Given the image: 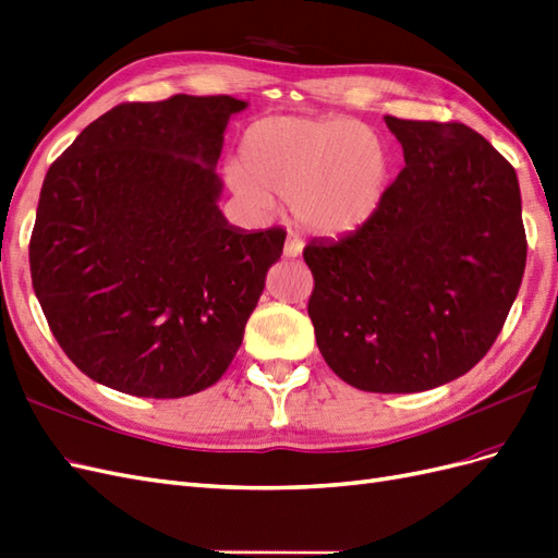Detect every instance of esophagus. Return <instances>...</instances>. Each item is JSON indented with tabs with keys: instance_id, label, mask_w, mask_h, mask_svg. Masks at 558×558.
<instances>
[{
	"instance_id": "esophagus-1",
	"label": "esophagus",
	"mask_w": 558,
	"mask_h": 558,
	"mask_svg": "<svg viewBox=\"0 0 558 558\" xmlns=\"http://www.w3.org/2000/svg\"><path fill=\"white\" fill-rule=\"evenodd\" d=\"M302 240L298 238V234H289V240H286V244H283V256L286 258H298L300 253H302Z\"/></svg>"
}]
</instances>
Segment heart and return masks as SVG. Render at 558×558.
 Wrapping results in <instances>:
<instances>
[{
	"label": "heart",
	"instance_id": "1",
	"mask_svg": "<svg viewBox=\"0 0 558 558\" xmlns=\"http://www.w3.org/2000/svg\"><path fill=\"white\" fill-rule=\"evenodd\" d=\"M388 179L386 148L361 121L342 116H267L251 123L240 162L226 181L248 211L269 214L277 195L316 234L363 226L379 207Z\"/></svg>",
	"mask_w": 558,
	"mask_h": 558
}]
</instances>
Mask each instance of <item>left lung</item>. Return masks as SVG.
<instances>
[{
    "instance_id": "left-lung-1",
    "label": "left lung",
    "mask_w": 558,
    "mask_h": 558,
    "mask_svg": "<svg viewBox=\"0 0 558 558\" xmlns=\"http://www.w3.org/2000/svg\"><path fill=\"white\" fill-rule=\"evenodd\" d=\"M404 154L367 221L312 240L310 318L347 384L416 393L475 367L519 293L526 232L514 167L463 123L386 116Z\"/></svg>"
}]
</instances>
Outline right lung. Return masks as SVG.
Segmentation results:
<instances>
[{
	"label": "right lung",
	"instance_id": "add662e5",
	"mask_svg": "<svg viewBox=\"0 0 558 558\" xmlns=\"http://www.w3.org/2000/svg\"><path fill=\"white\" fill-rule=\"evenodd\" d=\"M230 95L118 105L46 172L29 272L50 330L97 384L183 398L223 377L283 228L228 223L216 174Z\"/></svg>",
	"mask_w": 558,
	"mask_h": 558
}]
</instances>
